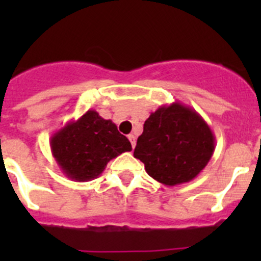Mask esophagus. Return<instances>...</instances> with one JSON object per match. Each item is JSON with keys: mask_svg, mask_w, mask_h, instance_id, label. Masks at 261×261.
Listing matches in <instances>:
<instances>
[{"mask_svg": "<svg viewBox=\"0 0 261 261\" xmlns=\"http://www.w3.org/2000/svg\"><path fill=\"white\" fill-rule=\"evenodd\" d=\"M128 140H130L131 146H133V149H134V147H135V145H136V136L133 135V134H130V135H128Z\"/></svg>", "mask_w": 261, "mask_h": 261, "instance_id": "obj_1", "label": "esophagus"}]
</instances>
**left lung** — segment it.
Segmentation results:
<instances>
[{
	"instance_id": "1",
	"label": "left lung",
	"mask_w": 261,
	"mask_h": 261,
	"mask_svg": "<svg viewBox=\"0 0 261 261\" xmlns=\"http://www.w3.org/2000/svg\"><path fill=\"white\" fill-rule=\"evenodd\" d=\"M215 135L208 123L180 102L163 105L144 123L134 156L147 174L168 187L193 180L215 151Z\"/></svg>"
}]
</instances>
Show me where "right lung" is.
<instances>
[{
	"instance_id": "right-lung-1",
	"label": "right lung",
	"mask_w": 261,
	"mask_h": 261,
	"mask_svg": "<svg viewBox=\"0 0 261 261\" xmlns=\"http://www.w3.org/2000/svg\"><path fill=\"white\" fill-rule=\"evenodd\" d=\"M50 149L63 174L74 181H89L102 174L110 160L133 147L111 120L88 110L53 134Z\"/></svg>"
}]
</instances>
